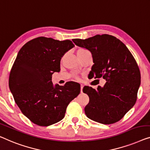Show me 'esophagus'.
I'll list each match as a JSON object with an SVG mask.
<instances>
[{"label": "esophagus", "instance_id": "esophagus-1", "mask_svg": "<svg viewBox=\"0 0 150 150\" xmlns=\"http://www.w3.org/2000/svg\"><path fill=\"white\" fill-rule=\"evenodd\" d=\"M80 87H81V92H83V85H82V84H81V86H80Z\"/></svg>", "mask_w": 150, "mask_h": 150}]
</instances>
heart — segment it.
Instances as JSON below:
<instances>
[{
    "label": "heart",
    "instance_id": "b5f03b06",
    "mask_svg": "<svg viewBox=\"0 0 150 150\" xmlns=\"http://www.w3.org/2000/svg\"><path fill=\"white\" fill-rule=\"evenodd\" d=\"M88 51L86 49H84V48H80V49H79L77 50V56L80 57L82 55H83L85 53H86V52H88Z\"/></svg>",
    "mask_w": 150,
    "mask_h": 150
}]
</instances>
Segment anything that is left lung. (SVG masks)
<instances>
[{
    "mask_svg": "<svg viewBox=\"0 0 150 150\" xmlns=\"http://www.w3.org/2000/svg\"><path fill=\"white\" fill-rule=\"evenodd\" d=\"M76 45L89 50L94 64L90 75L106 80L103 87L84 86L89 96L85 113L103 124L115 123L134 106L141 83L137 63L127 47L112 35H97L86 39H73Z\"/></svg>",
    "mask_w": 150,
    "mask_h": 150,
    "instance_id": "8db88e82",
    "label": "left lung"
}]
</instances>
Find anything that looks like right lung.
I'll list each match as a JSON object with an SVG mask.
<instances>
[{"mask_svg":"<svg viewBox=\"0 0 150 150\" xmlns=\"http://www.w3.org/2000/svg\"><path fill=\"white\" fill-rule=\"evenodd\" d=\"M74 46L70 40L40 37L18 52L9 74V89L22 113L37 125L62 120L67 106L80 93L76 82L54 86L52 81V74L60 70L61 58Z\"/></svg>","mask_w":150,"mask_h":150,"instance_id":"1","label":"right lung"}]
</instances>
